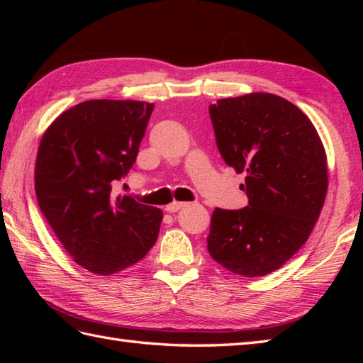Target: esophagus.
Returning <instances> with one entry per match:
<instances>
[{"label":"esophagus","mask_w":363,"mask_h":363,"mask_svg":"<svg viewBox=\"0 0 363 363\" xmlns=\"http://www.w3.org/2000/svg\"><path fill=\"white\" fill-rule=\"evenodd\" d=\"M182 207H187V203H177V201H174V203H172V204H168V206L165 207V211L169 212V213H174V212H177V211H181Z\"/></svg>","instance_id":"1"}]
</instances>
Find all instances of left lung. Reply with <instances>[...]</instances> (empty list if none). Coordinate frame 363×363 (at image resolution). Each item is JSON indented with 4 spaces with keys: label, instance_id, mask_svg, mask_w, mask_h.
Returning a JSON list of instances; mask_svg holds the SVG:
<instances>
[{
    "label": "left lung",
    "instance_id": "obj_1",
    "mask_svg": "<svg viewBox=\"0 0 363 363\" xmlns=\"http://www.w3.org/2000/svg\"><path fill=\"white\" fill-rule=\"evenodd\" d=\"M218 151L237 173L248 206L215 209L207 250L245 277L281 268L317 223L328 191L326 152L312 121L273 94H248L209 106Z\"/></svg>",
    "mask_w": 363,
    "mask_h": 363
}]
</instances>
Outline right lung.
I'll return each instance as SVG.
<instances>
[{"label": "right lung", "instance_id": "add662e5", "mask_svg": "<svg viewBox=\"0 0 363 363\" xmlns=\"http://www.w3.org/2000/svg\"><path fill=\"white\" fill-rule=\"evenodd\" d=\"M152 103L91 99L60 113L43 134L35 195L54 234L76 264L99 276L142 260L164 213L112 195L135 164Z\"/></svg>", "mask_w": 363, "mask_h": 363}]
</instances>
